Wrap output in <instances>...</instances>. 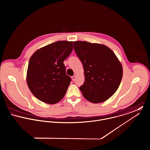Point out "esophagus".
Masks as SVG:
<instances>
[{"label":"esophagus","instance_id":"obj_1","mask_svg":"<svg viewBox=\"0 0 150 150\" xmlns=\"http://www.w3.org/2000/svg\"><path fill=\"white\" fill-rule=\"evenodd\" d=\"M75 78H76V76H72V79L73 81H74L75 80Z\"/></svg>","mask_w":150,"mask_h":150}]
</instances>
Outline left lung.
Returning a JSON list of instances; mask_svg holds the SVG:
<instances>
[{
    "label": "left lung",
    "instance_id": "obj_1",
    "mask_svg": "<svg viewBox=\"0 0 150 150\" xmlns=\"http://www.w3.org/2000/svg\"><path fill=\"white\" fill-rule=\"evenodd\" d=\"M75 51L83 64L85 82L79 89L93 103H103L117 90L123 75L122 65L107 46L85 41L74 42Z\"/></svg>",
    "mask_w": 150,
    "mask_h": 150
}]
</instances>
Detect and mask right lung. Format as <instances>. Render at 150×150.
<instances>
[{"instance_id": "right-lung-1", "label": "right lung", "mask_w": 150, "mask_h": 150, "mask_svg": "<svg viewBox=\"0 0 150 150\" xmlns=\"http://www.w3.org/2000/svg\"><path fill=\"white\" fill-rule=\"evenodd\" d=\"M73 50V42L61 40L37 50L30 57L27 83L40 101L54 104L64 97L71 81L63 63Z\"/></svg>"}]
</instances>
